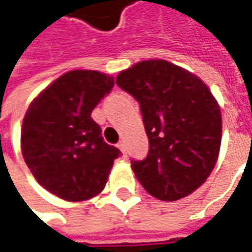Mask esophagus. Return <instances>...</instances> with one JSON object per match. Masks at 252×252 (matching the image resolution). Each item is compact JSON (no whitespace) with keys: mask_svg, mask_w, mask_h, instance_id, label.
<instances>
[{"mask_svg":"<svg viewBox=\"0 0 252 252\" xmlns=\"http://www.w3.org/2000/svg\"><path fill=\"white\" fill-rule=\"evenodd\" d=\"M117 147H118V148H120V151L126 156V144H124L123 141H120V142L117 144Z\"/></svg>","mask_w":252,"mask_h":252,"instance_id":"obj_1","label":"esophagus"}]
</instances>
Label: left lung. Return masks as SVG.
Listing matches in <instances>:
<instances>
[{"instance_id":"left-lung-1","label":"left lung","mask_w":252,"mask_h":252,"mask_svg":"<svg viewBox=\"0 0 252 252\" xmlns=\"http://www.w3.org/2000/svg\"><path fill=\"white\" fill-rule=\"evenodd\" d=\"M117 84L140 102L148 156L131 161L153 197L175 201L195 191L214 170L222 132L220 105L197 75L165 60L134 64Z\"/></svg>"}]
</instances>
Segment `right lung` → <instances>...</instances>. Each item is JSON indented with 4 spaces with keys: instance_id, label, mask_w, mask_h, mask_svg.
Wrapping results in <instances>:
<instances>
[{
    "instance_id": "1",
    "label": "right lung",
    "mask_w": 252,
    "mask_h": 252,
    "mask_svg": "<svg viewBox=\"0 0 252 252\" xmlns=\"http://www.w3.org/2000/svg\"><path fill=\"white\" fill-rule=\"evenodd\" d=\"M114 87L99 71H68L30 104L21 128V151L38 184L65 201H85L107 184L120 150L102 140L91 118Z\"/></svg>"
}]
</instances>
